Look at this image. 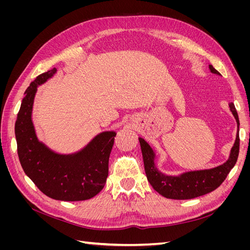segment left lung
<instances>
[{
    "instance_id": "left-lung-1",
    "label": "left lung",
    "mask_w": 250,
    "mask_h": 250,
    "mask_svg": "<svg viewBox=\"0 0 250 250\" xmlns=\"http://www.w3.org/2000/svg\"><path fill=\"white\" fill-rule=\"evenodd\" d=\"M209 70L211 73L221 75L211 64H209ZM229 108L238 124L237 138L230 150L229 160L223 165L213 169L190 171L180 174L178 176L166 175L156 168L154 164L155 153L152 148L145 140L139 138L147 179L157 193H160L166 198L185 200L199 197V196L210 193L211 191L216 190L218 187H220L230 170L233 168V166L236 165L240 148V122L238 112L232 102L229 103Z\"/></svg>"
}]
</instances>
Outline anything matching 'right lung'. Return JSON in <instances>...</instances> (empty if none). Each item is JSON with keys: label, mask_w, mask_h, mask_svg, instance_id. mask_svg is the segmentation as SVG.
<instances>
[{"label": "right lung", "mask_w": 250, "mask_h": 250, "mask_svg": "<svg viewBox=\"0 0 250 250\" xmlns=\"http://www.w3.org/2000/svg\"><path fill=\"white\" fill-rule=\"evenodd\" d=\"M55 73L53 69L41 74L25 92L14 128L20 163L26 175L48 197L62 201L90 199L106 183L116 132H101L82 150L67 155L55 153L37 140L31 120L35 93Z\"/></svg>", "instance_id": "obj_1"}]
</instances>
